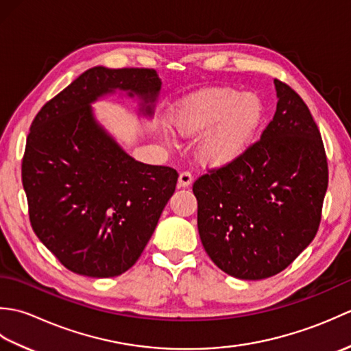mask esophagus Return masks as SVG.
Listing matches in <instances>:
<instances>
[{
    "instance_id": "34e87169",
    "label": "esophagus",
    "mask_w": 351,
    "mask_h": 351,
    "mask_svg": "<svg viewBox=\"0 0 351 351\" xmlns=\"http://www.w3.org/2000/svg\"><path fill=\"white\" fill-rule=\"evenodd\" d=\"M193 182V176L190 171H182V173L180 175V181H178V184H180V187H189V185Z\"/></svg>"
}]
</instances>
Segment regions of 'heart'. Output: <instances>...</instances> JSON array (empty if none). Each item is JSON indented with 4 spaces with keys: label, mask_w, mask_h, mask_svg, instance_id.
Segmentation results:
<instances>
[{
    "label": "heart",
    "mask_w": 351,
    "mask_h": 351,
    "mask_svg": "<svg viewBox=\"0 0 351 351\" xmlns=\"http://www.w3.org/2000/svg\"><path fill=\"white\" fill-rule=\"evenodd\" d=\"M170 121L187 137L213 128L199 146V156L208 166L221 167L241 158L255 143L265 121V106L255 92L211 87L182 99Z\"/></svg>",
    "instance_id": "heart-1"
}]
</instances>
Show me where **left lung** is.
I'll use <instances>...</instances> for the list:
<instances>
[{
	"label": "left lung",
	"mask_w": 351,
	"mask_h": 351,
	"mask_svg": "<svg viewBox=\"0 0 351 351\" xmlns=\"http://www.w3.org/2000/svg\"><path fill=\"white\" fill-rule=\"evenodd\" d=\"M278 107L241 158L193 184L197 229L220 270L244 280L280 273L322 221L329 170L322 134L303 99L274 80Z\"/></svg>",
	"instance_id": "8db88e82"
}]
</instances>
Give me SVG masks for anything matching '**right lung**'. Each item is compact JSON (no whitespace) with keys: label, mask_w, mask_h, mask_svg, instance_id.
<instances>
[{"label":"right lung","mask_w":351,"mask_h":351,"mask_svg":"<svg viewBox=\"0 0 351 351\" xmlns=\"http://www.w3.org/2000/svg\"><path fill=\"white\" fill-rule=\"evenodd\" d=\"M161 80L154 69L96 66L34 117L22 158L37 238L68 270L114 278L137 263L175 193L178 173L136 161L95 119L90 104L116 90L152 116Z\"/></svg>","instance_id":"obj_1"}]
</instances>
